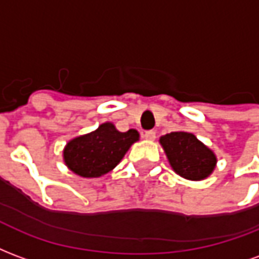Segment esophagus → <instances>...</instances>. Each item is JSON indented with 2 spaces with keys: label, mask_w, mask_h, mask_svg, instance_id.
Instances as JSON below:
<instances>
[{
  "label": "esophagus",
  "mask_w": 259,
  "mask_h": 259,
  "mask_svg": "<svg viewBox=\"0 0 259 259\" xmlns=\"http://www.w3.org/2000/svg\"><path fill=\"white\" fill-rule=\"evenodd\" d=\"M143 137H144V139H147V140H155L157 133H155L154 130H148V132H146V133L143 135Z\"/></svg>",
  "instance_id": "esophagus-1"
}]
</instances>
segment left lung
<instances>
[{"mask_svg": "<svg viewBox=\"0 0 259 259\" xmlns=\"http://www.w3.org/2000/svg\"><path fill=\"white\" fill-rule=\"evenodd\" d=\"M175 172L189 180H202L212 174L217 157L193 133L172 132L159 139Z\"/></svg>", "mask_w": 259, "mask_h": 259, "instance_id": "left-lung-1", "label": "left lung"}]
</instances>
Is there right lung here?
I'll use <instances>...</instances> for the list:
<instances>
[{
    "instance_id": "1",
    "label": "right lung",
    "mask_w": 259,
    "mask_h": 259,
    "mask_svg": "<svg viewBox=\"0 0 259 259\" xmlns=\"http://www.w3.org/2000/svg\"><path fill=\"white\" fill-rule=\"evenodd\" d=\"M139 132H119L111 122L87 135L74 137L64 150V161L73 174L81 178H100L118 165L130 146L139 140Z\"/></svg>"
}]
</instances>
